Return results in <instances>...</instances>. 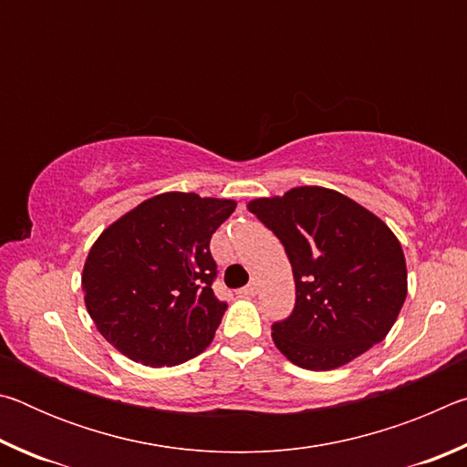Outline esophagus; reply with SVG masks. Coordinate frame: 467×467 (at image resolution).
Segmentation results:
<instances>
[{
  "mask_svg": "<svg viewBox=\"0 0 467 467\" xmlns=\"http://www.w3.org/2000/svg\"><path fill=\"white\" fill-rule=\"evenodd\" d=\"M257 292H259V284L257 282H251L249 286H244V288L239 290V295L241 296H255Z\"/></svg>",
  "mask_w": 467,
  "mask_h": 467,
  "instance_id": "34e87169",
  "label": "esophagus"
}]
</instances>
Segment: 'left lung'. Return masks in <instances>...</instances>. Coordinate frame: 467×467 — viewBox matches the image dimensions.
<instances>
[{
    "label": "left lung",
    "mask_w": 467,
    "mask_h": 467,
    "mask_svg": "<svg viewBox=\"0 0 467 467\" xmlns=\"http://www.w3.org/2000/svg\"><path fill=\"white\" fill-rule=\"evenodd\" d=\"M282 241L296 305L272 339L292 365L334 370L385 339L408 295L398 236L336 189L303 185L247 203Z\"/></svg>",
    "instance_id": "left-lung-1"
}]
</instances>
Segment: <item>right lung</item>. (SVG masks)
Returning <instances> with one entry per match:
<instances>
[{
  "mask_svg": "<svg viewBox=\"0 0 467 467\" xmlns=\"http://www.w3.org/2000/svg\"><path fill=\"white\" fill-rule=\"evenodd\" d=\"M234 208L224 197L164 192L100 233L84 262L82 292L110 346L152 368L210 346L226 311L212 290L210 239Z\"/></svg>",
  "mask_w": 467,
  "mask_h": 467,
  "instance_id": "1",
  "label": "right lung"
}]
</instances>
